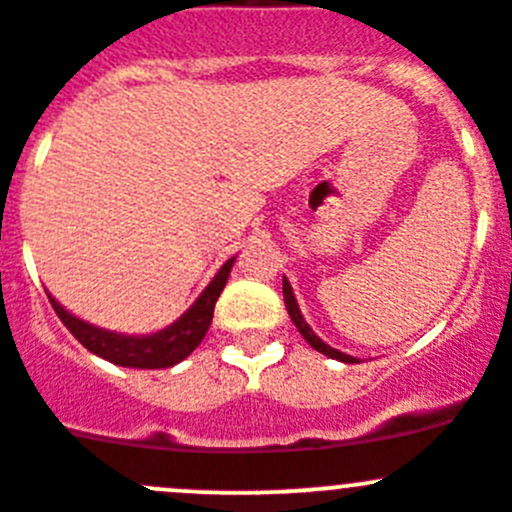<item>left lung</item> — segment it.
I'll use <instances>...</instances> for the list:
<instances>
[{"mask_svg": "<svg viewBox=\"0 0 512 512\" xmlns=\"http://www.w3.org/2000/svg\"><path fill=\"white\" fill-rule=\"evenodd\" d=\"M282 295H285V307H287V315H290V320L295 322V327L297 330H300V335L305 337L307 342H310V347H315L317 352H322V355H327V357H332V360H340V362H357V357H352V355H347V352H340V350H335V347H330L327 345L325 340H322V337H317L315 332H312V327L307 325L305 322V317H302V312H300V305H297V300H295V292H292V285L290 282H287V277H282Z\"/></svg>", "mask_w": 512, "mask_h": 512, "instance_id": "left-lung-1", "label": "left lung"}]
</instances>
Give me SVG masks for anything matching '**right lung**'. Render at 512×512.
Here are the masks:
<instances>
[{
	"mask_svg": "<svg viewBox=\"0 0 512 512\" xmlns=\"http://www.w3.org/2000/svg\"><path fill=\"white\" fill-rule=\"evenodd\" d=\"M235 257L220 267L210 285L202 290L190 305V310L182 312L175 322H170L162 330L150 332V335H127V332L104 330V327L92 325V322L82 320V317L72 315L64 310L57 300L47 292L49 302H52L54 312L59 320L64 322L69 332L87 347L89 352L99 355L102 360L114 362L119 367H142V370H160V367H172L177 362L185 360L192 350L202 342V337L210 330L212 315H215V302L220 292L225 290L227 277H230Z\"/></svg>",
	"mask_w": 512,
	"mask_h": 512,
	"instance_id": "right-lung-1",
	"label": "right lung"
}]
</instances>
